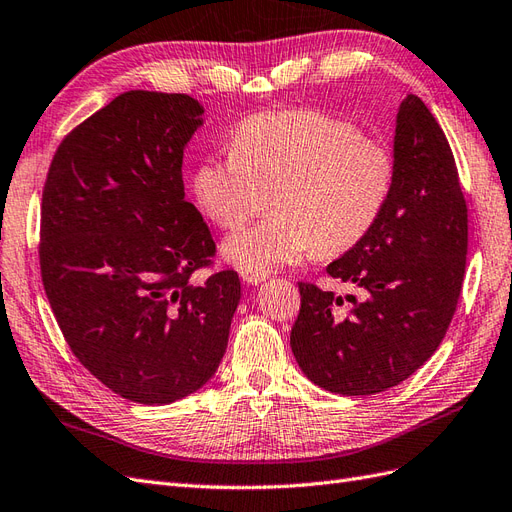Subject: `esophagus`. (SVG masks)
I'll return each mask as SVG.
<instances>
[{"mask_svg":"<svg viewBox=\"0 0 512 512\" xmlns=\"http://www.w3.org/2000/svg\"><path fill=\"white\" fill-rule=\"evenodd\" d=\"M241 278H243L245 284L254 286V284H262V282H265L267 275H262V273H241Z\"/></svg>","mask_w":512,"mask_h":512,"instance_id":"esophagus-1","label":"esophagus"}]
</instances>
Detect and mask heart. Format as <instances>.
Wrapping results in <instances>:
<instances>
[{
    "mask_svg": "<svg viewBox=\"0 0 512 512\" xmlns=\"http://www.w3.org/2000/svg\"><path fill=\"white\" fill-rule=\"evenodd\" d=\"M396 157L353 122L314 109L258 114L232 133L230 153L204 157L191 178L200 211L237 230L265 206V222L234 232L224 258L267 275L306 258L340 256L375 230L394 196Z\"/></svg>",
    "mask_w": 512,
    "mask_h": 512,
    "instance_id": "1",
    "label": "heart"
}]
</instances>
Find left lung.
I'll use <instances>...</instances> for the list:
<instances>
[{"label": "left lung", "mask_w": 512, "mask_h": 512, "mask_svg": "<svg viewBox=\"0 0 512 512\" xmlns=\"http://www.w3.org/2000/svg\"><path fill=\"white\" fill-rule=\"evenodd\" d=\"M396 187L379 224L327 267L362 297L299 282L290 331L299 368L319 388L366 396L413 375L444 340L467 254V202L444 131L416 94L400 103Z\"/></svg>", "instance_id": "1"}]
</instances>
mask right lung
<instances>
[{
	"instance_id": "obj_1",
	"label": "right lung",
	"mask_w": 512,
	"mask_h": 512,
	"mask_svg": "<svg viewBox=\"0 0 512 512\" xmlns=\"http://www.w3.org/2000/svg\"><path fill=\"white\" fill-rule=\"evenodd\" d=\"M187 94L131 90L68 133L40 206V275L64 340L122 398L168 405L209 381L241 299L237 271L185 200L183 150L202 124Z\"/></svg>"
}]
</instances>
